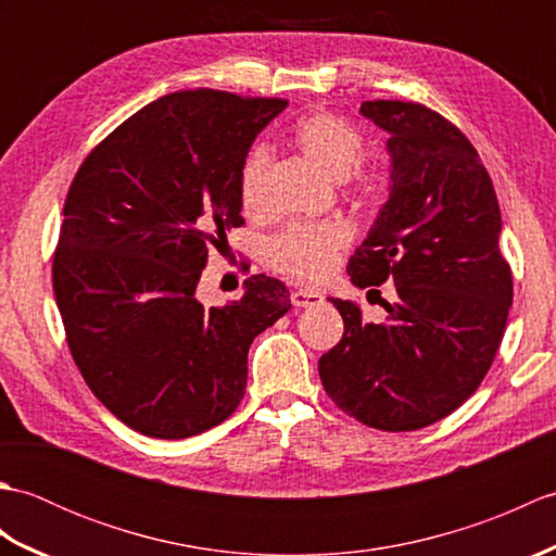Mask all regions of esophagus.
Segmentation results:
<instances>
[{
    "mask_svg": "<svg viewBox=\"0 0 556 556\" xmlns=\"http://www.w3.org/2000/svg\"><path fill=\"white\" fill-rule=\"evenodd\" d=\"M291 303L296 305V308H311V305L323 303V293L315 291V289H293L291 291Z\"/></svg>",
    "mask_w": 556,
    "mask_h": 556,
    "instance_id": "esophagus-1",
    "label": "esophagus"
}]
</instances>
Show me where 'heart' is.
<instances>
[{
  "mask_svg": "<svg viewBox=\"0 0 556 556\" xmlns=\"http://www.w3.org/2000/svg\"><path fill=\"white\" fill-rule=\"evenodd\" d=\"M293 140L303 155L337 179L349 181L358 198L372 200L382 193L384 172L380 167H356L363 155V134L332 112H313L293 128ZM269 164V150L255 146L243 160L239 193L243 207L253 210L260 200V186ZM351 241V227L344 219L291 224L269 243V260L279 271L299 279H323L332 271L337 255Z\"/></svg>",
  "mask_w": 556,
  "mask_h": 556,
  "instance_id": "obj_1",
  "label": "heart"
}]
</instances>
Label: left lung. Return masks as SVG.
I'll use <instances>...</instances> for the list:
<instances>
[{
	"label": "left lung",
	"instance_id": "8db88e82",
	"mask_svg": "<svg viewBox=\"0 0 556 556\" xmlns=\"http://www.w3.org/2000/svg\"><path fill=\"white\" fill-rule=\"evenodd\" d=\"M389 134V200L346 271L358 289L392 281L382 325L332 299L344 337L317 363L334 404L377 430L442 420L480 387L502 344L514 281L500 253L502 215L478 150L418 102L372 100Z\"/></svg>",
	"mask_w": 556,
	"mask_h": 556
}]
</instances>
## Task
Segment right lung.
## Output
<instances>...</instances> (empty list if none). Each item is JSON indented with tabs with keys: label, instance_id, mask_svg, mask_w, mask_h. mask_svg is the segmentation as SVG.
Instances as JSON below:
<instances>
[{
	"label": "right lung",
	"instance_id": "1",
	"mask_svg": "<svg viewBox=\"0 0 556 556\" xmlns=\"http://www.w3.org/2000/svg\"><path fill=\"white\" fill-rule=\"evenodd\" d=\"M287 100L181 90L146 104L71 181L52 287L83 380L140 434L184 440L241 404L248 349L289 313V289L253 275L239 301L205 308L210 245L241 227L239 179Z\"/></svg>",
	"mask_w": 556,
	"mask_h": 556
}]
</instances>
